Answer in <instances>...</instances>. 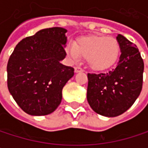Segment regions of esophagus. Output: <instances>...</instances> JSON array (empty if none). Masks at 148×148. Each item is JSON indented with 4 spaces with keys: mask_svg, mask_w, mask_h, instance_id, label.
<instances>
[{
    "mask_svg": "<svg viewBox=\"0 0 148 148\" xmlns=\"http://www.w3.org/2000/svg\"><path fill=\"white\" fill-rule=\"evenodd\" d=\"M84 70H83V69L81 68V67H79V66H76L75 68H74V72L75 73H79V72H83Z\"/></svg>",
    "mask_w": 148,
    "mask_h": 148,
    "instance_id": "esophagus-1",
    "label": "esophagus"
}]
</instances>
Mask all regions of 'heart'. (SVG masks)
Segmentation results:
<instances>
[{"mask_svg": "<svg viewBox=\"0 0 148 148\" xmlns=\"http://www.w3.org/2000/svg\"><path fill=\"white\" fill-rule=\"evenodd\" d=\"M69 55L73 59L86 57L88 66L95 71H103L111 68L117 61L120 46L112 37L92 35L79 38L74 45L67 47Z\"/></svg>", "mask_w": 148, "mask_h": 148, "instance_id": "obj_1", "label": "heart"}]
</instances>
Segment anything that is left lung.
Segmentation results:
<instances>
[{
  "label": "left lung",
  "instance_id": "1",
  "mask_svg": "<svg viewBox=\"0 0 148 148\" xmlns=\"http://www.w3.org/2000/svg\"><path fill=\"white\" fill-rule=\"evenodd\" d=\"M121 56L115 69L105 74H87V101L98 114L114 117L129 110L139 97L144 62L136 45L118 34Z\"/></svg>",
  "mask_w": 148,
  "mask_h": 148
}]
</instances>
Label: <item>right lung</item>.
<instances>
[{
  "label": "right lung",
  "mask_w": 148,
  "mask_h": 148,
  "mask_svg": "<svg viewBox=\"0 0 148 148\" xmlns=\"http://www.w3.org/2000/svg\"><path fill=\"white\" fill-rule=\"evenodd\" d=\"M66 32L62 27L40 30L22 39L9 57V92L29 115L45 116L56 110L63 86L74 76V68L60 63L67 55Z\"/></svg>",
  "instance_id": "right-lung-1"
}]
</instances>
